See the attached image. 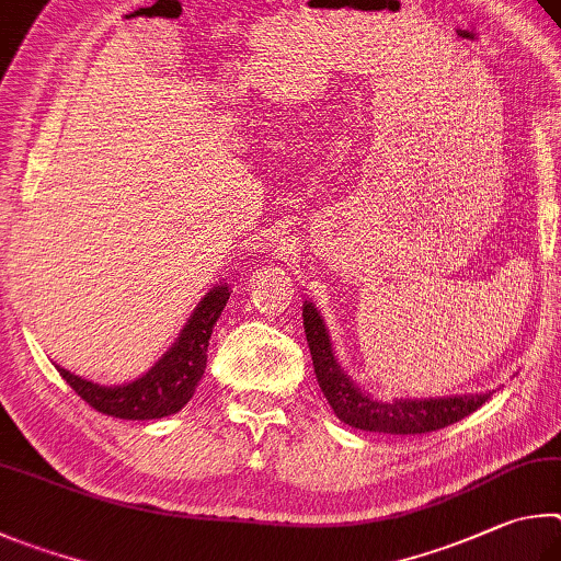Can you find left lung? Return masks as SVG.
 Here are the masks:
<instances>
[{
	"instance_id": "obj_1",
	"label": "left lung",
	"mask_w": 561,
	"mask_h": 561,
	"mask_svg": "<svg viewBox=\"0 0 561 561\" xmlns=\"http://www.w3.org/2000/svg\"><path fill=\"white\" fill-rule=\"evenodd\" d=\"M302 328H306L308 347L316 367L318 385L325 394L328 404L340 421L352 428L375 431V434H431V431L446 428L456 421L473 414L490 399V394H460L440 399H394L379 401L365 394L345 371L340 369L335 352L330 345V335L320 312L312 302L302 306Z\"/></svg>"
}]
</instances>
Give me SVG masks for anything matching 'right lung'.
Listing matches in <instances>:
<instances>
[{"label":"right lung","mask_w":561,"mask_h":561,"mask_svg":"<svg viewBox=\"0 0 561 561\" xmlns=\"http://www.w3.org/2000/svg\"><path fill=\"white\" fill-rule=\"evenodd\" d=\"M231 290L226 283L214 286L202 298L199 306L186 320L182 335L167 350V355L140 379L123 387H103L71 371L58 367L66 385L81 397L88 407L105 416L147 421L176 414L192 399L196 385L206 367V350H209L211 330L226 308Z\"/></svg>","instance_id":"add662e5"}]
</instances>
